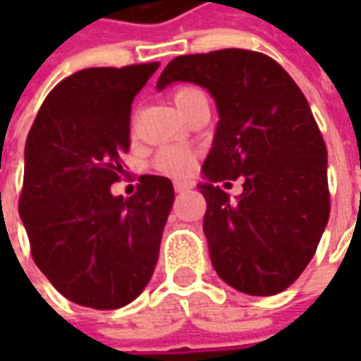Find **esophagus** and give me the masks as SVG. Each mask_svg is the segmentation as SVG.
Wrapping results in <instances>:
<instances>
[{
    "label": "esophagus",
    "instance_id": "obj_1",
    "mask_svg": "<svg viewBox=\"0 0 361 361\" xmlns=\"http://www.w3.org/2000/svg\"><path fill=\"white\" fill-rule=\"evenodd\" d=\"M188 188H192V183H188V180H174V190L176 192H185Z\"/></svg>",
    "mask_w": 361,
    "mask_h": 361
}]
</instances>
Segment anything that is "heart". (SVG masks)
<instances>
[{"label":"heart","mask_w":361,"mask_h":361,"mask_svg":"<svg viewBox=\"0 0 361 361\" xmlns=\"http://www.w3.org/2000/svg\"><path fill=\"white\" fill-rule=\"evenodd\" d=\"M199 96H204L199 88H192V86L178 88V90L174 92V104H176V108H180V106H185L192 98H199ZM152 164L162 174L185 176V174H188L195 169V154L190 150H187V148H180V146H166L154 157Z\"/></svg>","instance_id":"b5f03b06"}]
</instances>
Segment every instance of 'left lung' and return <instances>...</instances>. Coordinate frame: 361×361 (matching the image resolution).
Instances as JSON below:
<instances>
[{
    "label": "left lung",
    "instance_id": "obj_1",
    "mask_svg": "<svg viewBox=\"0 0 361 361\" xmlns=\"http://www.w3.org/2000/svg\"><path fill=\"white\" fill-rule=\"evenodd\" d=\"M197 84L219 112L197 187L216 275L247 295H275L312 261L329 219L327 148L303 92L269 56L219 49L178 56L157 90ZM243 178L231 200L215 182Z\"/></svg>",
    "mask_w": 361,
    "mask_h": 361
}]
</instances>
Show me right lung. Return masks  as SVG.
<instances>
[{"label": "right lung", "instance_id": "1", "mask_svg": "<svg viewBox=\"0 0 361 361\" xmlns=\"http://www.w3.org/2000/svg\"><path fill=\"white\" fill-rule=\"evenodd\" d=\"M159 63L86 68L39 108L23 152L20 216L35 265L63 298L118 310L138 298L159 261L174 201L166 176L142 174L114 197L130 146V106Z\"/></svg>", "mask_w": 361, "mask_h": 361}]
</instances>
